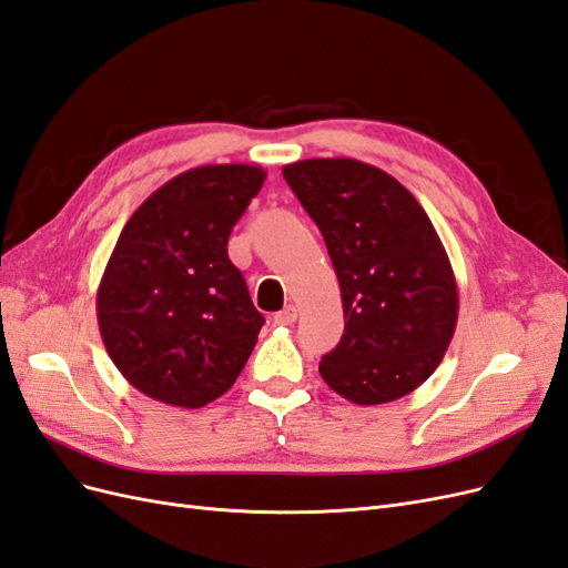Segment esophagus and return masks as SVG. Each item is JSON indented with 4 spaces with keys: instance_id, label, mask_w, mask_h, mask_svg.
Returning a JSON list of instances; mask_svg holds the SVG:
<instances>
[{
    "instance_id": "esophagus-1",
    "label": "esophagus",
    "mask_w": 568,
    "mask_h": 568,
    "mask_svg": "<svg viewBox=\"0 0 568 568\" xmlns=\"http://www.w3.org/2000/svg\"><path fill=\"white\" fill-rule=\"evenodd\" d=\"M296 317H298V311H296V307H294V305H286L282 313H277V315L272 317V322H274V324H280V326H286V324H294V322H296Z\"/></svg>"
}]
</instances>
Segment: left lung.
Wrapping results in <instances>:
<instances>
[{
  "instance_id": "1",
  "label": "left lung",
  "mask_w": 568,
  "mask_h": 568,
  "mask_svg": "<svg viewBox=\"0 0 568 568\" xmlns=\"http://www.w3.org/2000/svg\"><path fill=\"white\" fill-rule=\"evenodd\" d=\"M336 270L346 329L320 374L355 405L419 388L448 351L459 311L450 257L419 201L384 170L353 159L284 165Z\"/></svg>"
}]
</instances>
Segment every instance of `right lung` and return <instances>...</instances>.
<instances>
[{
    "label": "right lung",
    "instance_id": "1",
    "mask_svg": "<svg viewBox=\"0 0 568 568\" xmlns=\"http://www.w3.org/2000/svg\"><path fill=\"white\" fill-rule=\"evenodd\" d=\"M263 182L265 170L246 163L186 170L120 232L97 320L113 365L149 398L196 409L242 374L265 317L227 242Z\"/></svg>",
    "mask_w": 568,
    "mask_h": 568
}]
</instances>
